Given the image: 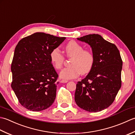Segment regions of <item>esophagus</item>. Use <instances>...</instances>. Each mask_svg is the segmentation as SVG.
I'll return each mask as SVG.
<instances>
[{
    "instance_id": "1",
    "label": "esophagus",
    "mask_w": 135,
    "mask_h": 135,
    "mask_svg": "<svg viewBox=\"0 0 135 135\" xmlns=\"http://www.w3.org/2000/svg\"><path fill=\"white\" fill-rule=\"evenodd\" d=\"M68 81V80H62L60 81V82L62 83H67Z\"/></svg>"
}]
</instances>
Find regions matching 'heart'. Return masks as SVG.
I'll use <instances>...</instances> for the list:
<instances>
[{
  "label": "heart",
  "mask_w": 135,
  "mask_h": 135,
  "mask_svg": "<svg viewBox=\"0 0 135 135\" xmlns=\"http://www.w3.org/2000/svg\"><path fill=\"white\" fill-rule=\"evenodd\" d=\"M66 55L71 57L70 67L65 68L60 73V77L64 79H71L89 73L94 64V56L91 52L84 50L80 44L75 41H71L65 46ZM51 62L57 70L60 69L64 64L65 57L57 48H54L49 54Z\"/></svg>",
  "instance_id": "b5f03b06"
}]
</instances>
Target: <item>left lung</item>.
Masks as SVG:
<instances>
[{
	"label": "left lung",
	"instance_id": "left-lung-1",
	"mask_svg": "<svg viewBox=\"0 0 135 135\" xmlns=\"http://www.w3.org/2000/svg\"><path fill=\"white\" fill-rule=\"evenodd\" d=\"M77 39L91 47L94 64L86 78L77 83L75 100L87 111H101L111 105L121 87L122 60L119 51L98 34Z\"/></svg>",
	"mask_w": 135,
	"mask_h": 135
}]
</instances>
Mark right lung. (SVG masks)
<instances>
[{
  "instance_id": "obj_1",
  "label": "right lung",
  "mask_w": 135,
  "mask_h": 135,
  "mask_svg": "<svg viewBox=\"0 0 135 135\" xmlns=\"http://www.w3.org/2000/svg\"><path fill=\"white\" fill-rule=\"evenodd\" d=\"M66 39L44 32L23 38L16 45L11 86L22 106L32 111L49 108L56 98L58 75L49 54Z\"/></svg>"
}]
</instances>
